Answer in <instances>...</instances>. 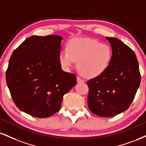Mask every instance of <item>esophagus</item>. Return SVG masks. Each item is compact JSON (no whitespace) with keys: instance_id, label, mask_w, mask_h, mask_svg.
<instances>
[{"instance_id":"1","label":"esophagus","mask_w":146,"mask_h":146,"mask_svg":"<svg viewBox=\"0 0 146 146\" xmlns=\"http://www.w3.org/2000/svg\"><path fill=\"white\" fill-rule=\"evenodd\" d=\"M84 82V80L83 79H82L80 77L77 76V82H78V83H81V82Z\"/></svg>"}]
</instances>
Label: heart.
<instances>
[{
    "mask_svg": "<svg viewBox=\"0 0 146 146\" xmlns=\"http://www.w3.org/2000/svg\"><path fill=\"white\" fill-rule=\"evenodd\" d=\"M68 51H61L59 62L66 70H70L78 62V68L87 78L102 74L110 64L112 50L107 44L92 38H76L68 43Z\"/></svg>",
    "mask_w": 146,
    "mask_h": 146,
    "instance_id": "obj_1",
    "label": "heart"
}]
</instances>
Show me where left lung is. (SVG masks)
Segmentation results:
<instances>
[{
  "label": "left lung",
  "instance_id": "obj_1",
  "mask_svg": "<svg viewBox=\"0 0 146 146\" xmlns=\"http://www.w3.org/2000/svg\"><path fill=\"white\" fill-rule=\"evenodd\" d=\"M106 39L112 49V59L102 74L87 81V102L94 114L111 117L129 108L139 87L141 75L134 51L116 38Z\"/></svg>",
  "mask_w": 146,
  "mask_h": 146
}]
</instances>
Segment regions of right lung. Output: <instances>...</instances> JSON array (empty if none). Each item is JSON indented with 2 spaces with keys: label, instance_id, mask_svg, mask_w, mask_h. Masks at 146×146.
I'll return each instance as SVG.
<instances>
[{
  "label": "right lung",
  "instance_id": "1",
  "mask_svg": "<svg viewBox=\"0 0 146 146\" xmlns=\"http://www.w3.org/2000/svg\"><path fill=\"white\" fill-rule=\"evenodd\" d=\"M60 36H32L13 52L6 72L11 95L20 110L46 118L61 108L76 76L62 69Z\"/></svg>",
  "mask_w": 146,
  "mask_h": 146
}]
</instances>
